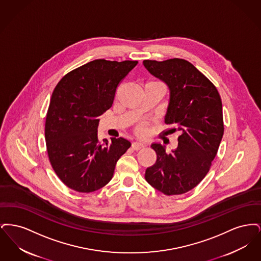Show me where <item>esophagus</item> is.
I'll use <instances>...</instances> for the list:
<instances>
[{
	"label": "esophagus",
	"mask_w": 261,
	"mask_h": 261,
	"mask_svg": "<svg viewBox=\"0 0 261 261\" xmlns=\"http://www.w3.org/2000/svg\"><path fill=\"white\" fill-rule=\"evenodd\" d=\"M144 147H146V146H145V144H143V143H141V142H135V143H133V144H132V148L135 149V150H139V149H143Z\"/></svg>",
	"instance_id": "obj_1"
}]
</instances>
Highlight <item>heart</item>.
<instances>
[{
	"label": "heart",
	"instance_id": "b5f03b06",
	"mask_svg": "<svg viewBox=\"0 0 261 261\" xmlns=\"http://www.w3.org/2000/svg\"><path fill=\"white\" fill-rule=\"evenodd\" d=\"M148 132V127H147V123L143 122L141 124L138 125L136 127V133L138 135H145Z\"/></svg>",
	"mask_w": 261,
	"mask_h": 261
}]
</instances>
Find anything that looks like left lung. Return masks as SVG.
<instances>
[{"label":"left lung","mask_w":261,"mask_h":261,"mask_svg":"<svg viewBox=\"0 0 261 261\" xmlns=\"http://www.w3.org/2000/svg\"><path fill=\"white\" fill-rule=\"evenodd\" d=\"M145 67L170 90L165 123L179 132L178 147L166 153L152 144L156 162L147 168L149 185L166 196L182 195L198 186L210 171L224 133L222 101L211 80L183 59L145 60Z\"/></svg>","instance_id":"obj_1"}]
</instances>
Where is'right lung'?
Instances as JSON below:
<instances>
[{
    "mask_svg": "<svg viewBox=\"0 0 261 261\" xmlns=\"http://www.w3.org/2000/svg\"><path fill=\"white\" fill-rule=\"evenodd\" d=\"M137 63L96 60L64 75L55 88L46 116V146L54 171L69 189L92 193L106 186L130 148L121 137L99 141L98 117L112 108L119 83Z\"/></svg>",
    "mask_w": 261,
    "mask_h": 261,
    "instance_id": "1",
    "label": "right lung"
}]
</instances>
